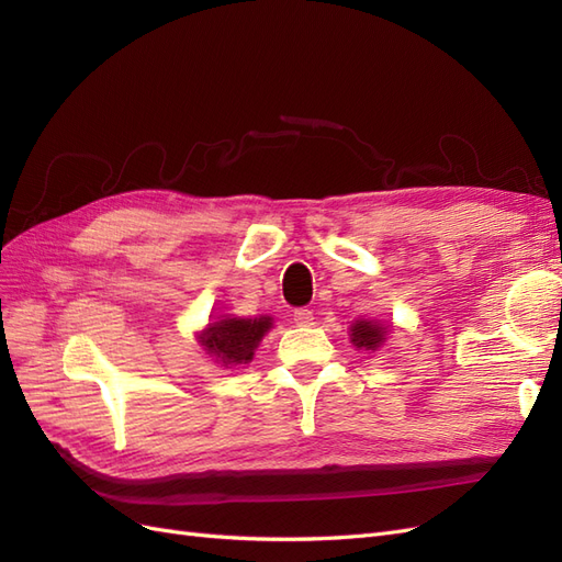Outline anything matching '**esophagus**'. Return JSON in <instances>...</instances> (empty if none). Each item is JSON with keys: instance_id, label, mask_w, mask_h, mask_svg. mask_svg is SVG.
Here are the masks:
<instances>
[{"instance_id": "34e87169", "label": "esophagus", "mask_w": 562, "mask_h": 562, "mask_svg": "<svg viewBox=\"0 0 562 562\" xmlns=\"http://www.w3.org/2000/svg\"><path fill=\"white\" fill-rule=\"evenodd\" d=\"M293 321L297 323V326H312L314 323V312L307 310V307H300L293 312Z\"/></svg>"}]
</instances>
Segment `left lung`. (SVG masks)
Segmentation results:
<instances>
[{"label": "left lung", "mask_w": 562, "mask_h": 562, "mask_svg": "<svg viewBox=\"0 0 562 562\" xmlns=\"http://www.w3.org/2000/svg\"><path fill=\"white\" fill-rule=\"evenodd\" d=\"M384 333H386V328H382L380 323L356 321L353 326H351V342L359 347V349H372V351H375L384 342Z\"/></svg>", "instance_id": "8db88e82"}]
</instances>
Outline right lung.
Listing matches in <instances>:
<instances>
[{"instance_id":"right-lung-1","label":"right lung","mask_w":562,"mask_h":562,"mask_svg":"<svg viewBox=\"0 0 562 562\" xmlns=\"http://www.w3.org/2000/svg\"><path fill=\"white\" fill-rule=\"evenodd\" d=\"M271 328V318H223L209 326L201 345L209 353L223 361L225 366L248 363L252 359L255 347L260 345L265 333Z\"/></svg>"}]
</instances>
